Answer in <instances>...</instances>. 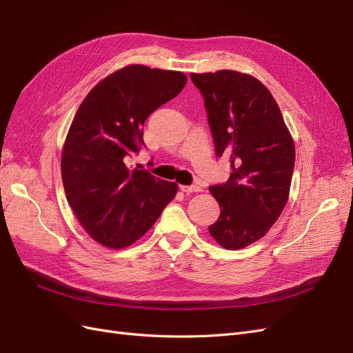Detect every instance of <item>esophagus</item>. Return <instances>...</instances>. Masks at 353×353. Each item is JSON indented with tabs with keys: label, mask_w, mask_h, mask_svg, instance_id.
I'll return each mask as SVG.
<instances>
[{
	"label": "esophagus",
	"mask_w": 353,
	"mask_h": 353,
	"mask_svg": "<svg viewBox=\"0 0 353 353\" xmlns=\"http://www.w3.org/2000/svg\"><path fill=\"white\" fill-rule=\"evenodd\" d=\"M180 190L185 194H194V192H199L201 188L196 186V185H190V186H186V185H182L180 186Z\"/></svg>",
	"instance_id": "1"
}]
</instances>
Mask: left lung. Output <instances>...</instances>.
<instances>
[{
    "instance_id": "1",
    "label": "left lung",
    "mask_w": 353,
    "mask_h": 353,
    "mask_svg": "<svg viewBox=\"0 0 353 353\" xmlns=\"http://www.w3.org/2000/svg\"><path fill=\"white\" fill-rule=\"evenodd\" d=\"M204 96L216 155L232 173L210 186L221 211L210 235L226 250L263 238L288 201L296 149L274 96L257 78L236 70L190 74Z\"/></svg>"
}]
</instances>
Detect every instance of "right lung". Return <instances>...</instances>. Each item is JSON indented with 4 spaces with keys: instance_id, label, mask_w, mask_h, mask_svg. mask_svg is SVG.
<instances>
[{
    "instance_id": "obj_1",
    "label": "right lung",
    "mask_w": 353,
    "mask_h": 353,
    "mask_svg": "<svg viewBox=\"0 0 353 353\" xmlns=\"http://www.w3.org/2000/svg\"><path fill=\"white\" fill-rule=\"evenodd\" d=\"M188 78L177 70L128 65L96 84L69 127L62 150L66 199L85 232L108 248H124L154 226L177 194L125 161L143 145V124L176 97Z\"/></svg>"
}]
</instances>
